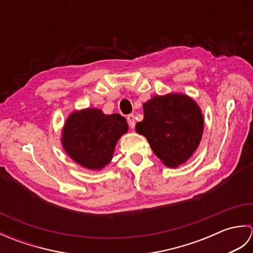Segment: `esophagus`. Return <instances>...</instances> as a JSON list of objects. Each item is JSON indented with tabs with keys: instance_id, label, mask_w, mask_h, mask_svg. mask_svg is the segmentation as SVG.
<instances>
[{
	"instance_id": "34e87169",
	"label": "esophagus",
	"mask_w": 253,
	"mask_h": 253,
	"mask_svg": "<svg viewBox=\"0 0 253 253\" xmlns=\"http://www.w3.org/2000/svg\"><path fill=\"white\" fill-rule=\"evenodd\" d=\"M127 122H128V125H129V127L130 128H135V124H136V122H135V116H133L132 114H129L127 116Z\"/></svg>"
}]
</instances>
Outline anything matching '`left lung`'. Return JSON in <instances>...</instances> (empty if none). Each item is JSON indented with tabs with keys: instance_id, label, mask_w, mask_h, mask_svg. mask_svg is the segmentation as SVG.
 Returning <instances> with one entry per match:
<instances>
[{
	"instance_id": "1",
	"label": "left lung",
	"mask_w": 253,
	"mask_h": 253,
	"mask_svg": "<svg viewBox=\"0 0 253 253\" xmlns=\"http://www.w3.org/2000/svg\"><path fill=\"white\" fill-rule=\"evenodd\" d=\"M143 112L136 131L147 138L154 154L169 168L185 163L203 132V116L196 102L184 94L158 95L143 104Z\"/></svg>"
}]
</instances>
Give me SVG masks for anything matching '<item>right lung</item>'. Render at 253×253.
I'll return each mask as SVG.
<instances>
[{
  "mask_svg": "<svg viewBox=\"0 0 253 253\" xmlns=\"http://www.w3.org/2000/svg\"><path fill=\"white\" fill-rule=\"evenodd\" d=\"M128 129L122 115H105L100 110L87 109L68 117L63 130V147L75 162L90 169L110 163L118 139Z\"/></svg>",
  "mask_w": 253,
  "mask_h": 253,
  "instance_id": "add662e5",
  "label": "right lung"
}]
</instances>
